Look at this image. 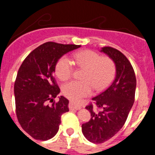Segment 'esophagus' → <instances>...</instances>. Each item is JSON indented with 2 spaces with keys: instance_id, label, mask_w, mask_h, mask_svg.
<instances>
[{
  "instance_id": "obj_1",
  "label": "esophagus",
  "mask_w": 155,
  "mask_h": 155,
  "mask_svg": "<svg viewBox=\"0 0 155 155\" xmlns=\"http://www.w3.org/2000/svg\"><path fill=\"white\" fill-rule=\"evenodd\" d=\"M70 108L73 109H76V110H78V109H81V106L80 105H78V104H76L75 102L71 101L70 102Z\"/></svg>"
}]
</instances>
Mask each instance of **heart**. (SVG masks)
<instances>
[{
  "label": "heart",
  "mask_w": 155,
  "mask_h": 155,
  "mask_svg": "<svg viewBox=\"0 0 155 155\" xmlns=\"http://www.w3.org/2000/svg\"><path fill=\"white\" fill-rule=\"evenodd\" d=\"M77 66L85 70L82 74V81H71L62 87V93L69 99L79 102L89 96L93 88L102 91L113 81L116 74V64L111 58L101 57L92 50H83L74 54ZM55 73L60 80L67 81L74 73V66L66 56L61 57L56 64Z\"/></svg>",
  "instance_id": "1"
}]
</instances>
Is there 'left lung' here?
I'll use <instances>...</instances> for the list:
<instances>
[{"mask_svg": "<svg viewBox=\"0 0 155 155\" xmlns=\"http://www.w3.org/2000/svg\"><path fill=\"white\" fill-rule=\"evenodd\" d=\"M116 64V78L103 92L92 98V104L86 109L91 113L89 121L81 126L82 133L87 140L102 143L113 137L124 127L135 98L137 80L134 68L124 54L110 46L102 47Z\"/></svg>", "mask_w": 155, "mask_h": 155, "instance_id": "obj_1", "label": "left lung"}]
</instances>
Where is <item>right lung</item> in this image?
<instances>
[{
  "label": "right lung",
  "mask_w": 155,
  "mask_h": 155,
  "mask_svg": "<svg viewBox=\"0 0 155 155\" xmlns=\"http://www.w3.org/2000/svg\"><path fill=\"white\" fill-rule=\"evenodd\" d=\"M81 46L47 42L27 56L18 71L14 92L16 115L21 128L35 140H47L59 130L69 101L60 93L53 72L59 59Z\"/></svg>",
  "instance_id": "right-lung-1"
}]
</instances>
